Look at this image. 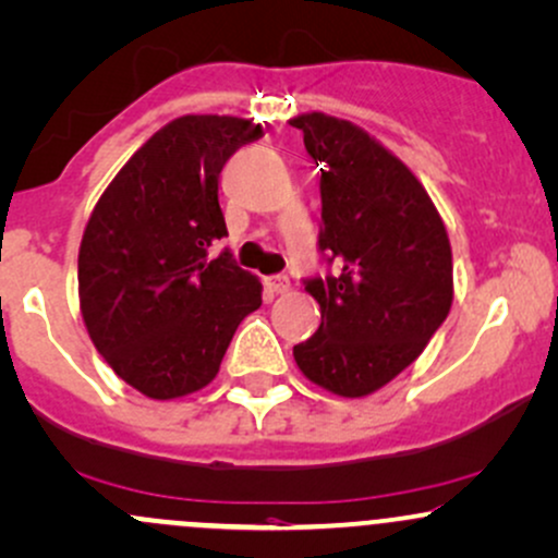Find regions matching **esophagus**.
I'll return each mask as SVG.
<instances>
[{"label":"esophagus","mask_w":558,"mask_h":558,"mask_svg":"<svg viewBox=\"0 0 558 558\" xmlns=\"http://www.w3.org/2000/svg\"><path fill=\"white\" fill-rule=\"evenodd\" d=\"M267 289L272 293H286L291 291V280L286 278V275H272V278H267Z\"/></svg>","instance_id":"esophagus-1"}]
</instances>
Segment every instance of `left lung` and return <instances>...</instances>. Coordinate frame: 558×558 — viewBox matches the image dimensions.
<instances>
[{"label": "left lung", "instance_id": "8db88e82", "mask_svg": "<svg viewBox=\"0 0 558 558\" xmlns=\"http://www.w3.org/2000/svg\"><path fill=\"white\" fill-rule=\"evenodd\" d=\"M320 161V251L339 272L307 280L320 328L293 347L299 371L339 397L387 387L424 352L452 304V251L426 187L357 124L291 119Z\"/></svg>", "mask_w": 558, "mask_h": 558}]
</instances>
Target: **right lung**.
Listing matches in <instances>:
<instances>
[{
	"label": "right lung",
	"mask_w": 558,
	"mask_h": 558,
	"mask_svg": "<svg viewBox=\"0 0 558 558\" xmlns=\"http://www.w3.org/2000/svg\"><path fill=\"white\" fill-rule=\"evenodd\" d=\"M262 126L180 116L143 145L89 214L78 246V307L97 352L150 400L214 381L232 333L259 310L262 283L225 251L219 171Z\"/></svg>",
	"instance_id": "right-lung-1"
}]
</instances>
